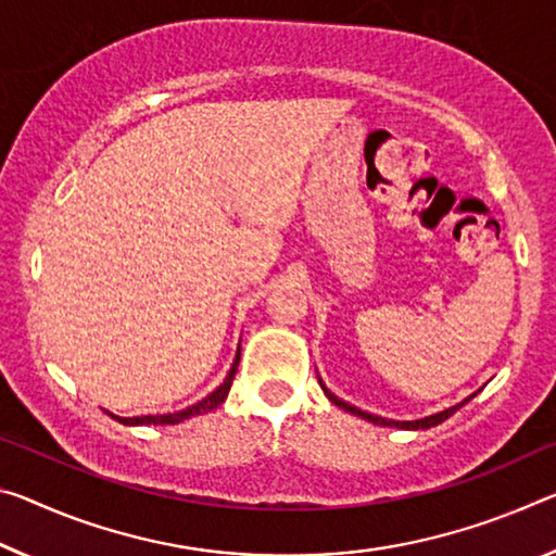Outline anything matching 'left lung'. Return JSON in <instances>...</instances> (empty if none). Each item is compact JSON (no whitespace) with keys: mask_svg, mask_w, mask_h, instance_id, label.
Wrapping results in <instances>:
<instances>
[{"mask_svg":"<svg viewBox=\"0 0 556 556\" xmlns=\"http://www.w3.org/2000/svg\"><path fill=\"white\" fill-rule=\"evenodd\" d=\"M321 383V381H319ZM321 389H324V393H326V399H329L333 405H339L341 410H346V413H354V416H358V418H364V420H368V422H376V426H391V428H405V430H426V428H433V426H438V422H443V420H447L453 416V413L460 408V405H465L468 403L470 399H465L463 403H457V405H451V408H445V410H440V413H433V416H426V418H418V420H393V418H383V416H376V413H368V410H361V408H356V405H351V403H346V401H341V399H337V395H333L329 389H326V386L321 383Z\"/></svg>","mask_w":556,"mask_h":556,"instance_id":"left-lung-1","label":"left lung"}]
</instances>
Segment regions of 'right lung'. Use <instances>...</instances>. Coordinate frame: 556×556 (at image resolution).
<instances>
[{
  "label": "right lung",
  "instance_id": "obj_1",
  "mask_svg": "<svg viewBox=\"0 0 556 556\" xmlns=\"http://www.w3.org/2000/svg\"><path fill=\"white\" fill-rule=\"evenodd\" d=\"M237 366H240V351H237L235 356V364L230 368V374L225 376V381L217 386L213 393H207L205 399H200L198 403L188 405V408H180V410H167V413H151V416H130V418H123V416H113L109 413L111 418H116L123 426H175V422H182L192 416H202V413L207 410H215L219 403H225L227 393H230V386L235 381V374H237Z\"/></svg>",
  "mask_w": 556,
  "mask_h": 556
}]
</instances>
